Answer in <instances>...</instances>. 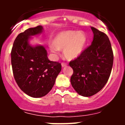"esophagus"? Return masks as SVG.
<instances>
[{
	"label": "esophagus",
	"mask_w": 125,
	"mask_h": 125,
	"mask_svg": "<svg viewBox=\"0 0 125 125\" xmlns=\"http://www.w3.org/2000/svg\"><path fill=\"white\" fill-rule=\"evenodd\" d=\"M67 66V63L64 62L62 63V67H65V66Z\"/></svg>",
	"instance_id": "1"
}]
</instances>
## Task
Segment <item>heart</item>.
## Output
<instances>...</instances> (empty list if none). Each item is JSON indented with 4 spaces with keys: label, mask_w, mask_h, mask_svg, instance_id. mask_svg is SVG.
Returning a JSON list of instances; mask_svg holds the SVG:
<instances>
[{
    "label": "heart",
    "mask_w": 125,
    "mask_h": 125,
    "mask_svg": "<svg viewBox=\"0 0 125 125\" xmlns=\"http://www.w3.org/2000/svg\"><path fill=\"white\" fill-rule=\"evenodd\" d=\"M86 43V35L83 31H63L55 36L50 50L55 54H57L58 50H63L66 59L74 60L82 53Z\"/></svg>",
    "instance_id": "1"
}]
</instances>
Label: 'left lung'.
<instances>
[{
	"instance_id": "obj_1",
	"label": "left lung",
	"mask_w": 125,
	"mask_h": 125,
	"mask_svg": "<svg viewBox=\"0 0 125 125\" xmlns=\"http://www.w3.org/2000/svg\"><path fill=\"white\" fill-rule=\"evenodd\" d=\"M91 30L94 34L91 45L69 63L73 69L72 86L84 97L92 96L104 87L110 76L114 60L107 35L94 27Z\"/></svg>"
}]
</instances>
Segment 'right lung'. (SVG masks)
I'll use <instances>...</instances> for the list:
<instances>
[{
    "label": "right lung",
    "instance_id": "add662e5",
    "mask_svg": "<svg viewBox=\"0 0 125 125\" xmlns=\"http://www.w3.org/2000/svg\"><path fill=\"white\" fill-rule=\"evenodd\" d=\"M41 25L31 28L17 36L11 50V65L16 83L21 90L32 97L45 96L53 87L62 70L60 63L50 61L41 45L32 46L31 36L42 33Z\"/></svg>",
    "mask_w": 125,
    "mask_h": 125
}]
</instances>
